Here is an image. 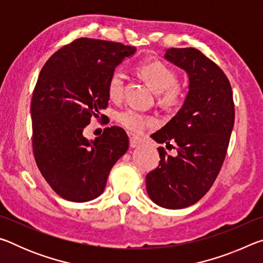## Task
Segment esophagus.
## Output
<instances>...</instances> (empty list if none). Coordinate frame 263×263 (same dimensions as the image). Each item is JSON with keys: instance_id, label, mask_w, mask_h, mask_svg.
I'll use <instances>...</instances> for the list:
<instances>
[{"instance_id": "obj_1", "label": "esophagus", "mask_w": 263, "mask_h": 263, "mask_svg": "<svg viewBox=\"0 0 263 263\" xmlns=\"http://www.w3.org/2000/svg\"><path fill=\"white\" fill-rule=\"evenodd\" d=\"M141 144V141L140 140H138L137 138H130V146L132 148H135V147H138V146H139Z\"/></svg>"}]
</instances>
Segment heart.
<instances>
[{"instance_id":"heart-1","label":"heart","mask_w":263,"mask_h":263,"mask_svg":"<svg viewBox=\"0 0 263 263\" xmlns=\"http://www.w3.org/2000/svg\"><path fill=\"white\" fill-rule=\"evenodd\" d=\"M138 72L154 92L160 95V102L166 106H174L183 97V89L176 82V75L161 61H145L138 67ZM124 90V74L115 70L108 83V92L111 100L122 99ZM117 121L128 131L139 135L147 127L155 125V119L138 112L137 110L126 109L117 115Z\"/></svg>"}]
</instances>
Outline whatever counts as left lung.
I'll use <instances>...</instances> for the list:
<instances>
[{
    "mask_svg": "<svg viewBox=\"0 0 263 263\" xmlns=\"http://www.w3.org/2000/svg\"><path fill=\"white\" fill-rule=\"evenodd\" d=\"M164 59L188 75V94L177 114L152 139L176 142L177 155L162 147L159 166L146 175V189L159 206L183 209L198 202L219 174L234 125L229 79L215 62L193 47L168 48Z\"/></svg>",
    "mask_w": 263,
    "mask_h": 263,
    "instance_id": "left-lung-1",
    "label": "left lung"
}]
</instances>
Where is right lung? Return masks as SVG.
<instances>
[{
    "mask_svg": "<svg viewBox=\"0 0 263 263\" xmlns=\"http://www.w3.org/2000/svg\"><path fill=\"white\" fill-rule=\"evenodd\" d=\"M135 53L133 46L80 38L57 51L41 70L31 101L33 154L44 179L67 201L99 197L111 168L126 153L122 127H106L94 140L83 130L108 105L111 74Z\"/></svg>",
    "mask_w": 263,
    "mask_h": 263,
    "instance_id": "1",
    "label": "right lung"
}]
</instances>
